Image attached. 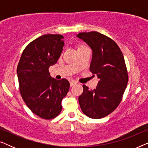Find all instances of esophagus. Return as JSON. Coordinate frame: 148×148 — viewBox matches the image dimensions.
<instances>
[{
	"label": "esophagus",
	"mask_w": 148,
	"mask_h": 148,
	"mask_svg": "<svg viewBox=\"0 0 148 148\" xmlns=\"http://www.w3.org/2000/svg\"><path fill=\"white\" fill-rule=\"evenodd\" d=\"M76 84H77L76 82H75V81H71V82H70V86H71V87L73 86L74 85H75Z\"/></svg>",
	"instance_id": "obj_1"
}]
</instances>
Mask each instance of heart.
Wrapping results in <instances>:
<instances>
[{"label":"heart","mask_w":148,"mask_h":148,"mask_svg":"<svg viewBox=\"0 0 148 148\" xmlns=\"http://www.w3.org/2000/svg\"><path fill=\"white\" fill-rule=\"evenodd\" d=\"M81 47H84V46H80L79 48H81Z\"/></svg>","instance_id":"heart-1"}]
</instances>
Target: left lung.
I'll use <instances>...</instances> for the list:
<instances>
[{
    "instance_id": "left-lung-1",
    "label": "left lung",
    "mask_w": 148,
    "mask_h": 148,
    "mask_svg": "<svg viewBox=\"0 0 148 148\" xmlns=\"http://www.w3.org/2000/svg\"><path fill=\"white\" fill-rule=\"evenodd\" d=\"M77 36L92 48L90 70L99 79L94 90L83 86L79 103L86 116L103 118L117 108L127 88L128 73L124 56L114 40L99 32H82Z\"/></svg>"
}]
</instances>
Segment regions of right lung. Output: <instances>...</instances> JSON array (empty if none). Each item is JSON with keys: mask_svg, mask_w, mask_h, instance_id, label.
<instances>
[{"mask_svg": "<svg viewBox=\"0 0 148 148\" xmlns=\"http://www.w3.org/2000/svg\"><path fill=\"white\" fill-rule=\"evenodd\" d=\"M63 38L60 34H46L36 38L24 49L17 65L22 98L32 112L47 120L60 114L61 101L69 90L68 80L52 78L48 70L60 57Z\"/></svg>", "mask_w": 148, "mask_h": 148, "instance_id": "1", "label": "right lung"}]
</instances>
